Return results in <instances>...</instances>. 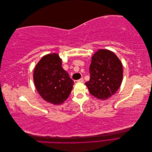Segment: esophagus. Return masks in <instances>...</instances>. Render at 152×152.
Returning a JSON list of instances; mask_svg holds the SVG:
<instances>
[{
	"label": "esophagus",
	"instance_id": "esophagus-1",
	"mask_svg": "<svg viewBox=\"0 0 152 152\" xmlns=\"http://www.w3.org/2000/svg\"><path fill=\"white\" fill-rule=\"evenodd\" d=\"M82 82H84V79H80L79 80L74 81V83L75 84H77V83H82Z\"/></svg>",
	"mask_w": 152,
	"mask_h": 152
}]
</instances>
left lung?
Wrapping results in <instances>:
<instances>
[{
    "mask_svg": "<svg viewBox=\"0 0 152 152\" xmlns=\"http://www.w3.org/2000/svg\"><path fill=\"white\" fill-rule=\"evenodd\" d=\"M89 72L90 79L85 84L89 93L99 99L111 97L122 84V64L111 50H98L92 56Z\"/></svg>",
    "mask_w": 152,
    "mask_h": 152,
    "instance_id": "left-lung-1",
    "label": "left lung"
}]
</instances>
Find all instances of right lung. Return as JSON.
Listing matches in <instances>:
<instances>
[{
  "label": "right lung",
  "mask_w": 152,
  "mask_h": 152,
  "mask_svg": "<svg viewBox=\"0 0 152 152\" xmlns=\"http://www.w3.org/2000/svg\"><path fill=\"white\" fill-rule=\"evenodd\" d=\"M37 91L44 100L53 104H61L68 98L73 81L61 66V59L56 53L44 56L34 71Z\"/></svg>",
  "instance_id": "add662e5"
}]
</instances>
